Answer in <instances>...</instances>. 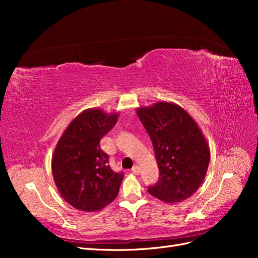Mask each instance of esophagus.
Listing matches in <instances>:
<instances>
[{
	"label": "esophagus",
	"mask_w": 258,
	"mask_h": 258,
	"mask_svg": "<svg viewBox=\"0 0 258 258\" xmlns=\"http://www.w3.org/2000/svg\"><path fill=\"white\" fill-rule=\"evenodd\" d=\"M132 172L135 174V175H139L140 174V167L138 165H135L133 168H132Z\"/></svg>",
	"instance_id": "1"
}]
</instances>
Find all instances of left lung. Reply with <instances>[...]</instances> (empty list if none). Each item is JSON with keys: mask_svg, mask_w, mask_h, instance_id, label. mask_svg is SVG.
<instances>
[{"mask_svg": "<svg viewBox=\"0 0 258 258\" xmlns=\"http://www.w3.org/2000/svg\"><path fill=\"white\" fill-rule=\"evenodd\" d=\"M152 140L160 171L149 191L166 203H179L199 189L206 176L211 153L194 118L171 102L136 108Z\"/></svg>", "mask_w": 258, "mask_h": 258, "instance_id": "left-lung-1", "label": "left lung"}]
</instances>
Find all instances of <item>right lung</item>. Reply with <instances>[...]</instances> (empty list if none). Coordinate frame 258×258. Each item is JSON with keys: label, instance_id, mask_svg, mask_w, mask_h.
I'll return each mask as SVG.
<instances>
[{"label": "right lung", "instance_id": "1", "mask_svg": "<svg viewBox=\"0 0 258 258\" xmlns=\"http://www.w3.org/2000/svg\"><path fill=\"white\" fill-rule=\"evenodd\" d=\"M118 113L89 108L63 132L52 156V173L59 194L79 211L102 210L117 196L123 173L108 165L100 141L116 124Z\"/></svg>", "mask_w": 258, "mask_h": 258}]
</instances>
